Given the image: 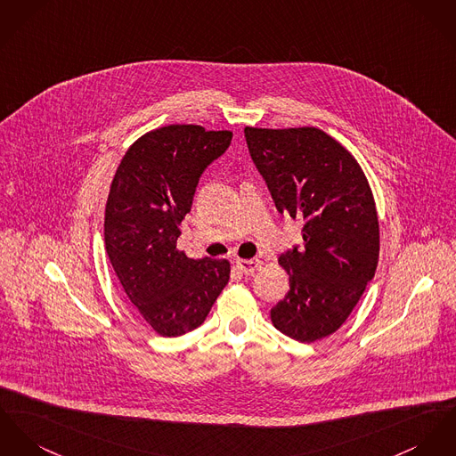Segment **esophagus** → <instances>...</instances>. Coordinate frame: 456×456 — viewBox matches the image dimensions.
Here are the masks:
<instances>
[{
	"instance_id": "esophagus-1",
	"label": "esophagus",
	"mask_w": 456,
	"mask_h": 456,
	"mask_svg": "<svg viewBox=\"0 0 456 456\" xmlns=\"http://www.w3.org/2000/svg\"><path fill=\"white\" fill-rule=\"evenodd\" d=\"M236 267H238L245 276H251V274L260 267V262H258V260H238V262H236Z\"/></svg>"
}]
</instances>
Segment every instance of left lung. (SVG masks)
<instances>
[{
  "mask_svg": "<svg viewBox=\"0 0 456 456\" xmlns=\"http://www.w3.org/2000/svg\"><path fill=\"white\" fill-rule=\"evenodd\" d=\"M249 156L281 215L304 220L302 248L280 256L289 291L271 309L289 338L335 333L373 280L380 229L368 178L351 152L314 126L245 128Z\"/></svg>",
  "mask_w": 456,
  "mask_h": 456,
  "instance_id": "obj_1",
  "label": "left lung"
}]
</instances>
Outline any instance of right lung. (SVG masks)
Masks as SVG:
<instances>
[{
  "instance_id": "add662e5",
  "label": "right lung",
  "mask_w": 456,
  "mask_h": 456,
  "mask_svg": "<svg viewBox=\"0 0 456 456\" xmlns=\"http://www.w3.org/2000/svg\"><path fill=\"white\" fill-rule=\"evenodd\" d=\"M232 132L170 125L134 142L112 178L105 205L107 256L130 302L161 337L201 326L231 276V264L194 260L176 249L200 176Z\"/></svg>"
}]
</instances>
